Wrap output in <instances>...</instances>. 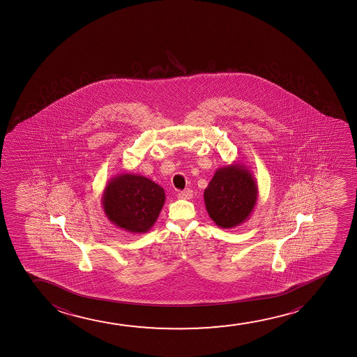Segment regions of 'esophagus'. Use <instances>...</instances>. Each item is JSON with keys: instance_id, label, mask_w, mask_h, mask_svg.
Returning a JSON list of instances; mask_svg holds the SVG:
<instances>
[{"instance_id": "1", "label": "esophagus", "mask_w": 357, "mask_h": 357, "mask_svg": "<svg viewBox=\"0 0 357 357\" xmlns=\"http://www.w3.org/2000/svg\"><path fill=\"white\" fill-rule=\"evenodd\" d=\"M178 197L183 199V200H190L191 197H192V190L186 189V190L184 191H179V192H178Z\"/></svg>"}]
</instances>
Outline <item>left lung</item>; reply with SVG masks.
Returning <instances> with one entry per match:
<instances>
[{"mask_svg": "<svg viewBox=\"0 0 357 357\" xmlns=\"http://www.w3.org/2000/svg\"><path fill=\"white\" fill-rule=\"evenodd\" d=\"M257 197V183L241 162L218 168L204 192L211 220L223 229L234 228L249 220Z\"/></svg>", "mask_w": 357, "mask_h": 357, "instance_id": "8db88e82", "label": "left lung"}]
</instances>
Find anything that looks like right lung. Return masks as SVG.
I'll list each match as a JSON object with an SVG mask.
<instances>
[{
    "label": "right lung",
    "mask_w": 357,
    "mask_h": 357,
    "mask_svg": "<svg viewBox=\"0 0 357 357\" xmlns=\"http://www.w3.org/2000/svg\"><path fill=\"white\" fill-rule=\"evenodd\" d=\"M165 201L163 188L146 176L132 173H123L109 179L101 199L108 220L134 234L151 229Z\"/></svg>",
    "instance_id": "right-lung-1"
}]
</instances>
